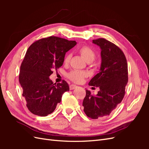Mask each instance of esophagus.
I'll use <instances>...</instances> for the list:
<instances>
[{
  "label": "esophagus",
  "mask_w": 149,
  "mask_h": 149,
  "mask_svg": "<svg viewBox=\"0 0 149 149\" xmlns=\"http://www.w3.org/2000/svg\"><path fill=\"white\" fill-rule=\"evenodd\" d=\"M76 87H77V86H76L74 84H71V85H70V89L73 90V89H75Z\"/></svg>",
  "instance_id": "34e87169"
}]
</instances>
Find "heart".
I'll return each instance as SVG.
<instances>
[{"label":"heart","instance_id":"obj_1","mask_svg":"<svg viewBox=\"0 0 149 149\" xmlns=\"http://www.w3.org/2000/svg\"><path fill=\"white\" fill-rule=\"evenodd\" d=\"M78 53L80 54L83 59L89 65H93V60L95 59L96 53L93 49L88 46H82L78 49ZM71 54L68 53L64 58L63 62L65 64L69 63L71 59ZM87 74L84 71L79 70H72L68 73L67 77L72 81L76 83H79L82 81L84 78L86 77Z\"/></svg>","mask_w":149,"mask_h":149}]
</instances>
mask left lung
<instances>
[{
  "mask_svg": "<svg viewBox=\"0 0 149 149\" xmlns=\"http://www.w3.org/2000/svg\"><path fill=\"white\" fill-rule=\"evenodd\" d=\"M93 43L101 48V65L89 85L98 87L100 91L94 96L86 90L83 106L86 115L96 119L109 116L123 101L128 82V68L125 55L115 44L102 38L93 40Z\"/></svg>",
  "mask_w": 149,
  "mask_h": 149,
  "instance_id": "8db88e82",
  "label": "left lung"
}]
</instances>
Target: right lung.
I'll return each instance as SVG.
<instances>
[{
    "label": "right lung",
    "instance_id": "add662e5",
    "mask_svg": "<svg viewBox=\"0 0 149 149\" xmlns=\"http://www.w3.org/2000/svg\"><path fill=\"white\" fill-rule=\"evenodd\" d=\"M76 45L55 36L33 43L20 66L19 82L29 110L35 115L47 116L55 111L62 95L70 90L65 80L56 84L49 79L53 71L63 64L66 52Z\"/></svg>",
    "mask_w": 149,
    "mask_h": 149
}]
</instances>
